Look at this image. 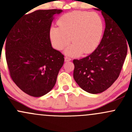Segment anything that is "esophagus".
<instances>
[{
  "label": "esophagus",
  "instance_id": "1",
  "mask_svg": "<svg viewBox=\"0 0 132 132\" xmlns=\"http://www.w3.org/2000/svg\"><path fill=\"white\" fill-rule=\"evenodd\" d=\"M64 60H65V61H66V62H67V61H71V59L70 58V57H69L66 56V57H64Z\"/></svg>",
  "mask_w": 132,
  "mask_h": 132
}]
</instances>
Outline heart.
Instances as JSON below:
<instances>
[{
	"instance_id": "b5f03b06",
	"label": "heart",
	"mask_w": 132,
	"mask_h": 132,
	"mask_svg": "<svg viewBox=\"0 0 132 132\" xmlns=\"http://www.w3.org/2000/svg\"><path fill=\"white\" fill-rule=\"evenodd\" d=\"M59 27H52L50 39L56 50H61L71 40L72 45L65 53L77 56L93 52L98 46L103 31L102 17L96 12L76 11L62 15L57 22Z\"/></svg>"
}]
</instances>
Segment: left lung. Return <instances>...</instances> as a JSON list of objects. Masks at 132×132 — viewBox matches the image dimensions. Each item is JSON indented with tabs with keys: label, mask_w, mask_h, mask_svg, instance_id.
Listing matches in <instances>:
<instances>
[{
	"label": "left lung",
	"mask_w": 132,
	"mask_h": 132,
	"mask_svg": "<svg viewBox=\"0 0 132 132\" xmlns=\"http://www.w3.org/2000/svg\"><path fill=\"white\" fill-rule=\"evenodd\" d=\"M102 14L105 29L100 45L88 56L73 61L75 80L91 94L102 93L116 80L128 50L126 34L120 25L106 12L102 10Z\"/></svg>",
	"instance_id": "1"
}]
</instances>
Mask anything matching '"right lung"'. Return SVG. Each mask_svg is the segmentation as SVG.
I'll use <instances>...</instances> for the list:
<instances>
[{
  "mask_svg": "<svg viewBox=\"0 0 132 132\" xmlns=\"http://www.w3.org/2000/svg\"><path fill=\"white\" fill-rule=\"evenodd\" d=\"M62 11L38 10L25 14L13 25L5 39L11 78L32 96H42L52 89L64 64V56L53 48L50 39L54 15Z\"/></svg>",
  "mask_w": 132,
  "mask_h": 132,
  "instance_id": "add662e5",
  "label": "right lung"
}]
</instances>
